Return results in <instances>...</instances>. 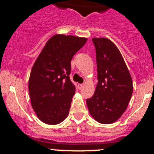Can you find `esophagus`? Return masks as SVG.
Returning <instances> with one entry per match:
<instances>
[{
    "mask_svg": "<svg viewBox=\"0 0 154 154\" xmlns=\"http://www.w3.org/2000/svg\"><path fill=\"white\" fill-rule=\"evenodd\" d=\"M77 88H78V89H82V88H83V85L80 84V83H79V84L77 85Z\"/></svg>",
    "mask_w": 154,
    "mask_h": 154,
    "instance_id": "obj_1",
    "label": "esophagus"
}]
</instances>
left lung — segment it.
<instances>
[{
  "label": "left lung",
  "instance_id": "obj_1",
  "mask_svg": "<svg viewBox=\"0 0 154 154\" xmlns=\"http://www.w3.org/2000/svg\"><path fill=\"white\" fill-rule=\"evenodd\" d=\"M92 42L98 83L86 103L97 122L109 125L125 112L133 93V81L120 51L112 42L106 38H93Z\"/></svg>",
  "mask_w": 154,
  "mask_h": 154
}]
</instances>
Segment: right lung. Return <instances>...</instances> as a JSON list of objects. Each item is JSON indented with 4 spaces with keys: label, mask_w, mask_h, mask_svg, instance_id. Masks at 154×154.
<instances>
[{
    "label": "right lung",
    "mask_w": 154,
    "mask_h": 154,
    "mask_svg": "<svg viewBox=\"0 0 154 154\" xmlns=\"http://www.w3.org/2000/svg\"><path fill=\"white\" fill-rule=\"evenodd\" d=\"M86 41L74 35H54L32 66L28 84L31 104L47 125H58L67 118L75 93L69 77L71 61Z\"/></svg>",
    "instance_id": "obj_1"
}]
</instances>
